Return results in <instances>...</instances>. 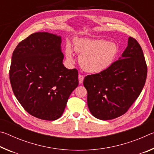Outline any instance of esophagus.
I'll use <instances>...</instances> for the list:
<instances>
[{"label":"esophagus","instance_id":"obj_1","mask_svg":"<svg viewBox=\"0 0 154 154\" xmlns=\"http://www.w3.org/2000/svg\"><path fill=\"white\" fill-rule=\"evenodd\" d=\"M78 79H79V83H80V84H82V83H83V79H84V77H83L82 75H79V77H78Z\"/></svg>","mask_w":154,"mask_h":154}]
</instances>
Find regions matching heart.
<instances>
[{"mask_svg":"<svg viewBox=\"0 0 154 154\" xmlns=\"http://www.w3.org/2000/svg\"><path fill=\"white\" fill-rule=\"evenodd\" d=\"M74 49L80 55L79 63L82 69L92 74L108 70L113 64L119 51L116 43L102 38H79L75 41ZM65 55L68 61L74 60L71 43H67Z\"/></svg>","mask_w":154,"mask_h":154,"instance_id":"obj_1","label":"heart"}]
</instances>
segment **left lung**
Wrapping results in <instances>:
<instances>
[{
	"label": "left lung",
	"mask_w": 154,
	"mask_h": 154,
	"mask_svg": "<svg viewBox=\"0 0 154 154\" xmlns=\"http://www.w3.org/2000/svg\"><path fill=\"white\" fill-rule=\"evenodd\" d=\"M147 72L141 47L134 38L129 37L122 56L108 70L84 78L90 113L100 120L122 116L139 97Z\"/></svg>",
	"instance_id": "obj_1"
}]
</instances>
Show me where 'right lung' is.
Wrapping results in <instances>:
<instances>
[{
    "mask_svg": "<svg viewBox=\"0 0 154 154\" xmlns=\"http://www.w3.org/2000/svg\"><path fill=\"white\" fill-rule=\"evenodd\" d=\"M61 36L33 33L13 52L9 78L14 95L31 116L44 120L60 118L78 86L77 69L64 66Z\"/></svg>",
    "mask_w": 154,
    "mask_h": 154,
    "instance_id": "add662e5",
    "label": "right lung"
}]
</instances>
